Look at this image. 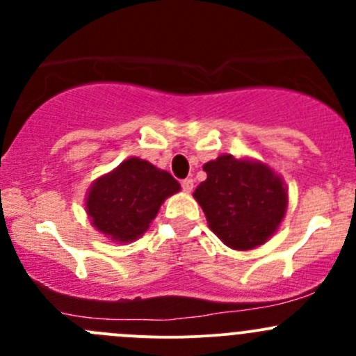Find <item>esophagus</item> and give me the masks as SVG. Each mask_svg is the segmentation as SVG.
Returning <instances> with one entry per match:
<instances>
[{
    "label": "esophagus",
    "instance_id": "esophagus-1",
    "mask_svg": "<svg viewBox=\"0 0 356 356\" xmlns=\"http://www.w3.org/2000/svg\"><path fill=\"white\" fill-rule=\"evenodd\" d=\"M182 186V191L184 193H191L193 191V186H195V181L193 179H184V181L181 182Z\"/></svg>",
    "mask_w": 356,
    "mask_h": 356
}]
</instances>
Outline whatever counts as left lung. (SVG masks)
<instances>
[{
  "label": "left lung",
  "mask_w": 356,
  "mask_h": 356,
  "mask_svg": "<svg viewBox=\"0 0 356 356\" xmlns=\"http://www.w3.org/2000/svg\"><path fill=\"white\" fill-rule=\"evenodd\" d=\"M207 181L196 188L211 231L234 250L264 245L288 207L284 182L267 165L222 155L203 165Z\"/></svg>",
  "instance_id": "8db88e82"
}]
</instances>
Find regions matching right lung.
<instances>
[{"mask_svg":"<svg viewBox=\"0 0 356 356\" xmlns=\"http://www.w3.org/2000/svg\"><path fill=\"white\" fill-rule=\"evenodd\" d=\"M179 189L181 184L168 172L129 158L91 186L86 208L98 231L129 243L148 231L165 198Z\"/></svg>","mask_w":356,"mask_h":356,"instance_id":"obj_1","label":"right lung"}]
</instances>
